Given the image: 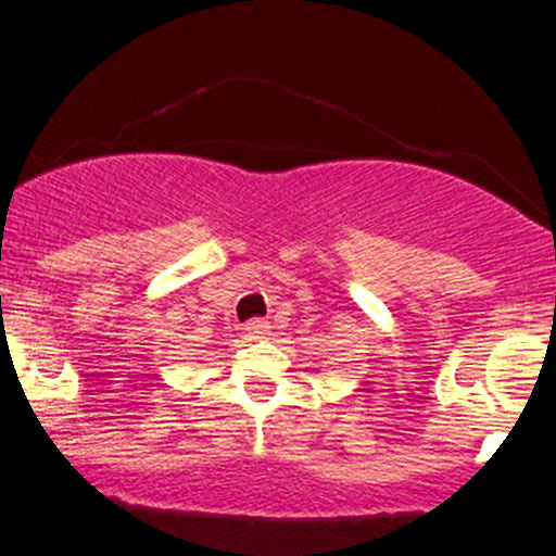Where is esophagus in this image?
Returning a JSON list of instances; mask_svg holds the SVG:
<instances>
[{"label":"esophagus","instance_id":"34e87169","mask_svg":"<svg viewBox=\"0 0 556 556\" xmlns=\"http://www.w3.org/2000/svg\"><path fill=\"white\" fill-rule=\"evenodd\" d=\"M269 329H271L269 321H264V318H253V321L245 327L248 337H251V340H261V337L269 334Z\"/></svg>","mask_w":556,"mask_h":556}]
</instances>
